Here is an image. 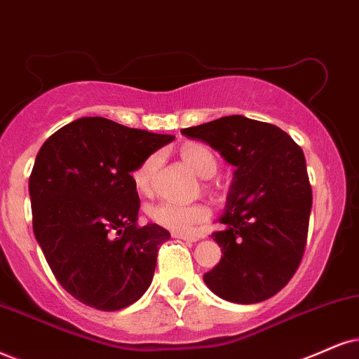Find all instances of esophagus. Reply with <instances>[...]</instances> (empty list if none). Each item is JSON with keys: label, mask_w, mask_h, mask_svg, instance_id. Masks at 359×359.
<instances>
[{"label": "esophagus", "mask_w": 359, "mask_h": 359, "mask_svg": "<svg viewBox=\"0 0 359 359\" xmlns=\"http://www.w3.org/2000/svg\"><path fill=\"white\" fill-rule=\"evenodd\" d=\"M172 238H180V240L188 241V243H196L198 238L193 234H184V233H172Z\"/></svg>", "instance_id": "1"}]
</instances>
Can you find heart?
<instances>
[{"mask_svg": "<svg viewBox=\"0 0 359 359\" xmlns=\"http://www.w3.org/2000/svg\"><path fill=\"white\" fill-rule=\"evenodd\" d=\"M181 158L201 178H213L218 172L219 161L210 148L200 143L183 144L180 149ZM161 166V154L153 153L146 156L133 171L135 187L141 193H149L153 189L154 178ZM148 216L159 226L171 229L175 233H188L194 226L210 219L211 210L206 203L183 205L176 201H159L149 208Z\"/></svg>", "mask_w": 359, "mask_h": 359, "instance_id": "obj_1", "label": "heart"}]
</instances>
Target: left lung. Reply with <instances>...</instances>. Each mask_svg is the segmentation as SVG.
<instances>
[{
	"instance_id": "left-lung-1",
	"label": "left lung",
	"mask_w": 359,
	"mask_h": 359,
	"mask_svg": "<svg viewBox=\"0 0 359 359\" xmlns=\"http://www.w3.org/2000/svg\"><path fill=\"white\" fill-rule=\"evenodd\" d=\"M236 166L213 238L219 263L206 286L231 303L253 304L287 285L306 246L313 193L303 149L269 123L233 114L181 130Z\"/></svg>"
}]
</instances>
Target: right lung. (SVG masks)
<instances>
[{
  "label": "right lung",
  "mask_w": 359,
  "mask_h": 359,
  "mask_svg": "<svg viewBox=\"0 0 359 359\" xmlns=\"http://www.w3.org/2000/svg\"><path fill=\"white\" fill-rule=\"evenodd\" d=\"M172 140L86 116L38 151L29 176L34 236L57 283L86 306L116 311L151 285L170 233L154 223L138 226L131 172Z\"/></svg>",
  "instance_id": "obj_1"
}]
</instances>
